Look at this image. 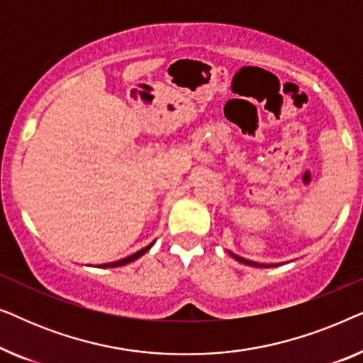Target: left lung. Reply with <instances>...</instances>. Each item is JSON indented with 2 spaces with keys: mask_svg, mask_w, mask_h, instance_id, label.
<instances>
[{
  "mask_svg": "<svg viewBox=\"0 0 363 363\" xmlns=\"http://www.w3.org/2000/svg\"><path fill=\"white\" fill-rule=\"evenodd\" d=\"M228 252H230V255L235 257L238 262H241V264H246V266H252V267H276V266H279V264H261V262H255V261L245 259V257L238 256V255H235V252H231V251H228Z\"/></svg>",
  "mask_w": 363,
  "mask_h": 363,
  "instance_id": "obj_1",
  "label": "left lung"
}]
</instances>
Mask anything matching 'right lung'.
I'll use <instances>...</instances> for the list:
<instances>
[{
	"instance_id": "obj_1",
	"label": "right lung",
	"mask_w": 363,
	"mask_h": 363,
	"mask_svg": "<svg viewBox=\"0 0 363 363\" xmlns=\"http://www.w3.org/2000/svg\"><path fill=\"white\" fill-rule=\"evenodd\" d=\"M153 242L155 241H152L150 245L148 246H145L143 247V250H140V251H137L135 255H132V256H127V257H123V259H121V261H113V262H107V264H99V267H118V266H125V264H128V262H133L135 259H138V257L140 256H143L145 255V252L150 250V247L153 246Z\"/></svg>"
}]
</instances>
